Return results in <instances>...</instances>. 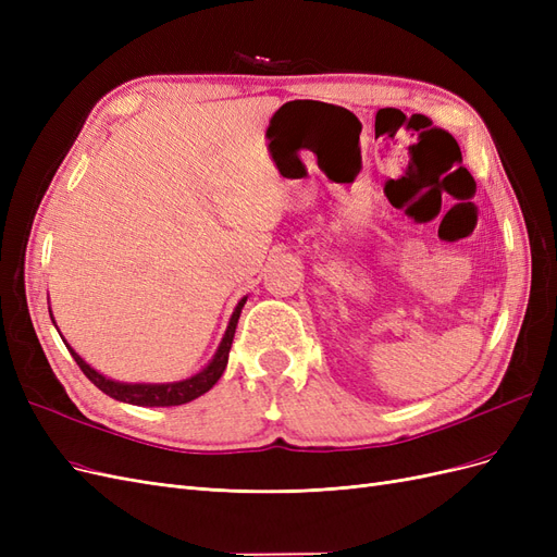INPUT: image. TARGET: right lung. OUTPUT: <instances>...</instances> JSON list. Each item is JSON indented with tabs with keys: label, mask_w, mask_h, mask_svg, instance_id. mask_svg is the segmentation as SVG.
<instances>
[{
	"label": "right lung",
	"mask_w": 557,
	"mask_h": 557,
	"mask_svg": "<svg viewBox=\"0 0 557 557\" xmlns=\"http://www.w3.org/2000/svg\"><path fill=\"white\" fill-rule=\"evenodd\" d=\"M244 305H246V297L239 301L237 309H234L230 323H227V330L223 334V342H221V346H218L213 360L205 369H201V372H197L195 376L183 379V381H174V383H121V381L107 379L104 374H99L97 369H92L86 360H83L70 344L64 342V346L70 348L72 358L81 367V372L86 374L99 387V391L107 393L109 397H113L117 401H125V404H134V407H178V404L193 401L199 395L209 393L211 387L218 383V379L223 376L225 367H227V358H230L232 339H234V330H237ZM50 318H53V313H50ZM53 323H55V320H53Z\"/></svg>",
	"instance_id": "add662e5"
}]
</instances>
